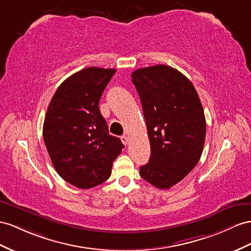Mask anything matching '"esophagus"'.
<instances>
[{
    "label": "esophagus",
    "instance_id": "1",
    "mask_svg": "<svg viewBox=\"0 0 251 251\" xmlns=\"http://www.w3.org/2000/svg\"><path fill=\"white\" fill-rule=\"evenodd\" d=\"M121 141H122V142H123L124 145H127L128 144V137L124 134V136L121 137Z\"/></svg>",
    "mask_w": 251,
    "mask_h": 251
}]
</instances>
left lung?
I'll return each mask as SVG.
<instances>
[{
    "label": "left lung",
    "mask_w": 251,
    "mask_h": 251,
    "mask_svg": "<svg viewBox=\"0 0 251 251\" xmlns=\"http://www.w3.org/2000/svg\"><path fill=\"white\" fill-rule=\"evenodd\" d=\"M131 80L142 104L151 150L140 175L153 187L170 189L201 157L205 139L201 101L187 77L164 64L138 69Z\"/></svg>",
    "instance_id": "1"
}]
</instances>
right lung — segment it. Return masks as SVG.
<instances>
[{
	"mask_svg": "<svg viewBox=\"0 0 251 251\" xmlns=\"http://www.w3.org/2000/svg\"><path fill=\"white\" fill-rule=\"evenodd\" d=\"M114 69L91 67L71 75L50 100L43 140L56 172L79 189L94 188L111 175L124 145L109 134L99 102Z\"/></svg>",
	"mask_w": 251,
	"mask_h": 251,
	"instance_id": "1",
	"label": "right lung"
}]
</instances>
